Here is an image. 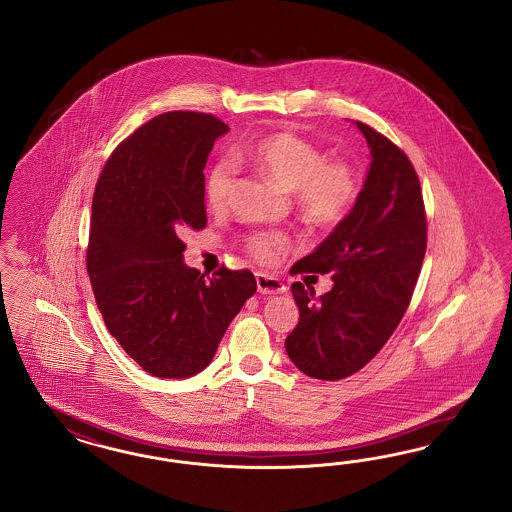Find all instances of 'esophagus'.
I'll list each match as a JSON object with an SVG mask.
<instances>
[{
  "label": "esophagus",
  "mask_w": 512,
  "mask_h": 512,
  "mask_svg": "<svg viewBox=\"0 0 512 512\" xmlns=\"http://www.w3.org/2000/svg\"><path fill=\"white\" fill-rule=\"evenodd\" d=\"M256 286H258V292L262 294H284L286 292V286H284L279 279L271 277V275H265V273H258L256 275Z\"/></svg>",
  "instance_id": "34e87169"
}]
</instances>
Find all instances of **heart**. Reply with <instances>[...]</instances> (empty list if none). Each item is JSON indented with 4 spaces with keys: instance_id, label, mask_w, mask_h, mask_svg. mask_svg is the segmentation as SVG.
<instances>
[{
    "instance_id": "heart-1",
    "label": "heart",
    "mask_w": 512,
    "mask_h": 512,
    "mask_svg": "<svg viewBox=\"0 0 512 512\" xmlns=\"http://www.w3.org/2000/svg\"><path fill=\"white\" fill-rule=\"evenodd\" d=\"M265 180L286 193H292L294 205L311 226L328 228L338 224L353 205L359 182L345 161H330L324 153L292 133H275L258 140L252 148L239 153ZM235 190V176L228 163H218L205 180V201L212 212H224ZM284 233H254L247 239V250L260 262L273 264L288 248Z\"/></svg>"
}]
</instances>
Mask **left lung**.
<instances>
[{
	"label": "left lung",
	"mask_w": 512,
	"mask_h": 512,
	"mask_svg": "<svg viewBox=\"0 0 512 512\" xmlns=\"http://www.w3.org/2000/svg\"><path fill=\"white\" fill-rule=\"evenodd\" d=\"M370 167L345 218L290 273H332L330 292L290 286L300 321L284 341L296 368L315 379L359 372L391 338L421 271L427 224L416 171L406 153L355 121Z\"/></svg>",
	"instance_id": "8db88e82"
}]
</instances>
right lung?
I'll return each mask as SVG.
<instances>
[{
  "label": "right lung",
  "mask_w": 512,
  "mask_h": 512,
  "mask_svg": "<svg viewBox=\"0 0 512 512\" xmlns=\"http://www.w3.org/2000/svg\"><path fill=\"white\" fill-rule=\"evenodd\" d=\"M218 117L169 112L123 140L98 178L87 250L96 305L125 353L155 378L184 379L214 359L254 275L184 262L188 229L205 228V174Z\"/></svg>",
  "instance_id": "obj_1"
}]
</instances>
